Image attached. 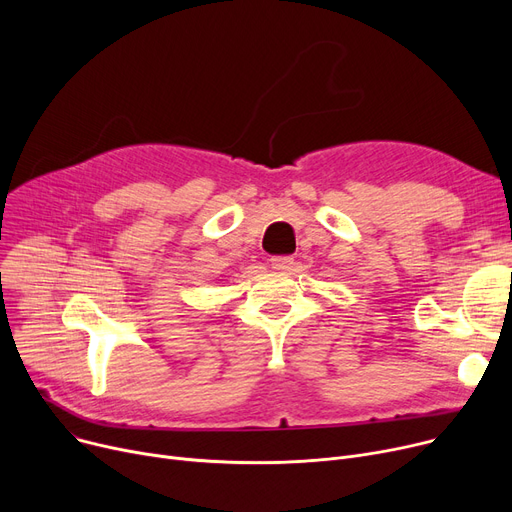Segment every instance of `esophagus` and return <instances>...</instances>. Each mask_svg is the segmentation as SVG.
<instances>
[{
    "label": "esophagus",
    "mask_w": 512,
    "mask_h": 512,
    "mask_svg": "<svg viewBox=\"0 0 512 512\" xmlns=\"http://www.w3.org/2000/svg\"><path fill=\"white\" fill-rule=\"evenodd\" d=\"M274 270H280V272H290L292 265H294V259L290 255H276L270 259Z\"/></svg>",
    "instance_id": "1"
}]
</instances>
